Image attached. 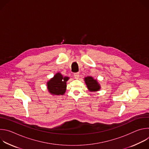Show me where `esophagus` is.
<instances>
[{"mask_svg":"<svg viewBox=\"0 0 149 149\" xmlns=\"http://www.w3.org/2000/svg\"><path fill=\"white\" fill-rule=\"evenodd\" d=\"M79 74L78 73V72H77V73H75L74 74V78H75V79H78L79 78Z\"/></svg>","mask_w":149,"mask_h":149,"instance_id":"esophagus-1","label":"esophagus"}]
</instances>
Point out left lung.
<instances>
[{
	"instance_id": "1",
	"label": "left lung",
	"mask_w": 149,
	"mask_h": 149,
	"mask_svg": "<svg viewBox=\"0 0 149 149\" xmlns=\"http://www.w3.org/2000/svg\"><path fill=\"white\" fill-rule=\"evenodd\" d=\"M84 81L86 82L87 88L90 92H96L100 91L101 86L97 79H94L93 77H87L84 78Z\"/></svg>"
}]
</instances>
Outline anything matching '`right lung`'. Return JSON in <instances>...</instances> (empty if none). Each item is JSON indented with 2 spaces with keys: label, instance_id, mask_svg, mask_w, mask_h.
<instances>
[{
  "label": "right lung",
  "instance_id": "add662e5",
  "mask_svg": "<svg viewBox=\"0 0 149 149\" xmlns=\"http://www.w3.org/2000/svg\"><path fill=\"white\" fill-rule=\"evenodd\" d=\"M70 77L63 76L60 72H57L54 77L47 82V86L49 93L53 95H63L67 89V82Z\"/></svg>",
  "mask_w": 149,
  "mask_h": 149
}]
</instances>
